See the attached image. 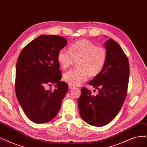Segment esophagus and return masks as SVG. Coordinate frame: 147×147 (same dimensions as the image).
Masks as SVG:
<instances>
[{
    "label": "esophagus",
    "mask_w": 147,
    "mask_h": 147,
    "mask_svg": "<svg viewBox=\"0 0 147 147\" xmlns=\"http://www.w3.org/2000/svg\"><path fill=\"white\" fill-rule=\"evenodd\" d=\"M68 87H69V89H72V88H74V86H73V85H72L69 84V85H68Z\"/></svg>",
    "instance_id": "1"
}]
</instances>
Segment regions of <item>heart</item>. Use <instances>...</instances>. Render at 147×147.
<instances>
[{
  "label": "heart",
  "mask_w": 147,
  "mask_h": 147,
  "mask_svg": "<svg viewBox=\"0 0 147 147\" xmlns=\"http://www.w3.org/2000/svg\"><path fill=\"white\" fill-rule=\"evenodd\" d=\"M107 52L102 46L88 40H80L69 48V51L62 49L57 54V61L65 69L77 60V67L63 74V79L70 85H79L90 76H96L101 73L106 64Z\"/></svg>",
  "instance_id": "1"
}]
</instances>
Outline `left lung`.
I'll return each instance as SVG.
<instances>
[{
	"label": "left lung",
	"mask_w": 147,
	"mask_h": 147,
	"mask_svg": "<svg viewBox=\"0 0 147 147\" xmlns=\"http://www.w3.org/2000/svg\"><path fill=\"white\" fill-rule=\"evenodd\" d=\"M107 59L100 74L88 83L98 90L93 95L83 87L78 99L79 114L91 125L102 127L111 122L123 105L129 75V61L121 46L112 39L105 42Z\"/></svg>",
	"instance_id": "left-lung-1"
}]
</instances>
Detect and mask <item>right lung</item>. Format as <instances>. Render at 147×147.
<instances>
[{"instance_id":"obj_1","label":"right lung","mask_w":147,"mask_h":147,"mask_svg":"<svg viewBox=\"0 0 147 147\" xmlns=\"http://www.w3.org/2000/svg\"><path fill=\"white\" fill-rule=\"evenodd\" d=\"M67 44L62 36L41 35L25 46L18 57L16 70L15 90L26 116L37 123H47L61 108L68 86L60 81L57 54ZM56 84L54 90L45 86Z\"/></svg>"}]
</instances>
